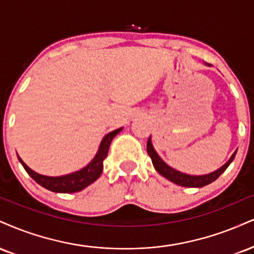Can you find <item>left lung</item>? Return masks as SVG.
<instances>
[{
	"instance_id": "1",
	"label": "left lung",
	"mask_w": 254,
	"mask_h": 254,
	"mask_svg": "<svg viewBox=\"0 0 254 254\" xmlns=\"http://www.w3.org/2000/svg\"><path fill=\"white\" fill-rule=\"evenodd\" d=\"M207 66H210L209 64H206ZM146 151H148V155L150 156L152 164H154V168L156 169L157 173H160L162 176L166 177L167 180H169L170 182L175 183V185L181 186V187H194V188H201L204 187V186L209 185V183L214 182L218 177L221 175L222 173L227 169L228 166L233 162L235 154H237V150L233 152V155L230 157L222 167H220L219 169H216L215 172H212L209 174H204V175H189V174L181 173L179 170L174 169L170 166L164 162L162 158L158 156V154L155 150L154 145L151 143V137H149L148 143H146Z\"/></svg>"
}]
</instances>
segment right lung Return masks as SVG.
<instances>
[{
	"mask_svg": "<svg viewBox=\"0 0 254 254\" xmlns=\"http://www.w3.org/2000/svg\"><path fill=\"white\" fill-rule=\"evenodd\" d=\"M122 129H123V127H119V129L111 131L108 135L104 136L102 142H100L99 144V148H98L97 154L94 155V157L91 160L90 163L86 164L84 168H81V169L77 170V172L66 174V175H41V174L30 169V168L21 160L20 156H17V158H19L20 163L22 164L24 169H26V172L29 174V176L44 188L48 189V190L51 191H54V193H75V191H80L84 188H86L87 186L93 183L96 180H98V177L102 175L103 162L106 158V156H108L110 144H111L115 136L121 132Z\"/></svg>",
	"mask_w": 254,
	"mask_h": 254,
	"instance_id": "right-lung-1",
	"label": "right lung"
}]
</instances>
